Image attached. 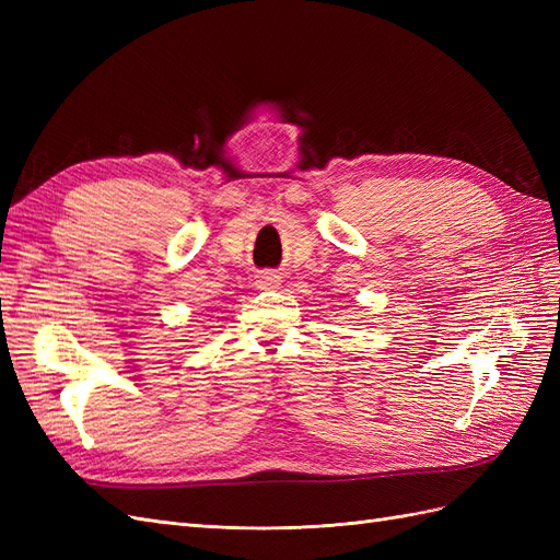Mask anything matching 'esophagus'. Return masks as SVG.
<instances>
[{
    "label": "esophagus",
    "mask_w": 560,
    "mask_h": 560,
    "mask_svg": "<svg viewBox=\"0 0 560 560\" xmlns=\"http://www.w3.org/2000/svg\"><path fill=\"white\" fill-rule=\"evenodd\" d=\"M257 282H259V287H264V290H270V287H278L280 278L276 273H261Z\"/></svg>",
    "instance_id": "obj_1"
}]
</instances>
